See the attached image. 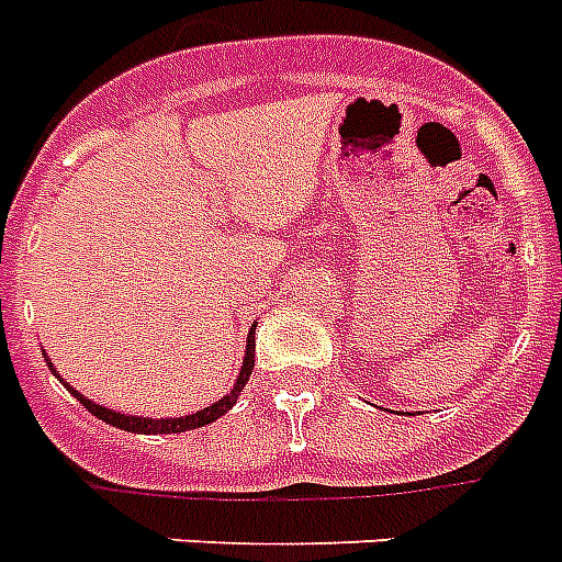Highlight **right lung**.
I'll return each instance as SVG.
<instances>
[{
  "label": "right lung",
  "mask_w": 562,
  "mask_h": 562,
  "mask_svg": "<svg viewBox=\"0 0 562 562\" xmlns=\"http://www.w3.org/2000/svg\"><path fill=\"white\" fill-rule=\"evenodd\" d=\"M255 327L249 330V336H246V357H244V366H240V374H237V383L235 389L226 394V397H220L217 403H211V406L200 408V412H194V415H182V417H142V415H121V412H115V408H106V406H98V403H92L89 397H83L80 392H75L69 383H63V376L57 374V368L48 362V368H52L54 376H60V383L69 389L75 397H78L83 406L92 412V415L98 417V420H103V424L115 426V429H124V432H138V435H170V432H188V429H200V426L205 424H214L217 417H223L228 412V408L235 406L237 397H240V392H244V385L249 383V374H252L255 368Z\"/></svg>",
  "instance_id": "obj_1"
}]
</instances>
